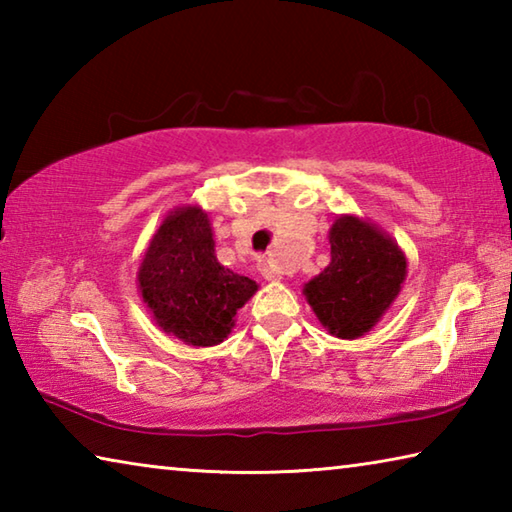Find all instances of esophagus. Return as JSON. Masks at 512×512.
<instances>
[{"mask_svg": "<svg viewBox=\"0 0 512 512\" xmlns=\"http://www.w3.org/2000/svg\"><path fill=\"white\" fill-rule=\"evenodd\" d=\"M259 273H262V277L264 280H268V282H277V280H282V273H280V268H275L271 262H264L259 264Z\"/></svg>", "mask_w": 512, "mask_h": 512, "instance_id": "1", "label": "esophagus"}]
</instances>
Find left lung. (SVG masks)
<instances>
[{
    "instance_id": "1",
    "label": "left lung",
    "mask_w": 512,
    "mask_h": 512,
    "mask_svg": "<svg viewBox=\"0 0 512 512\" xmlns=\"http://www.w3.org/2000/svg\"><path fill=\"white\" fill-rule=\"evenodd\" d=\"M329 264L302 287L329 334L359 339L393 307L406 280V255L377 223L336 216L329 228Z\"/></svg>"
}]
</instances>
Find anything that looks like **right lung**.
Segmentation results:
<instances>
[{"mask_svg":"<svg viewBox=\"0 0 512 512\" xmlns=\"http://www.w3.org/2000/svg\"><path fill=\"white\" fill-rule=\"evenodd\" d=\"M137 289L162 332L194 348H210L228 339L237 309L259 284L219 264L203 207L180 205L164 216L146 246Z\"/></svg>","mask_w":512,"mask_h":512,"instance_id":"add662e5","label":"right lung"}]
</instances>
